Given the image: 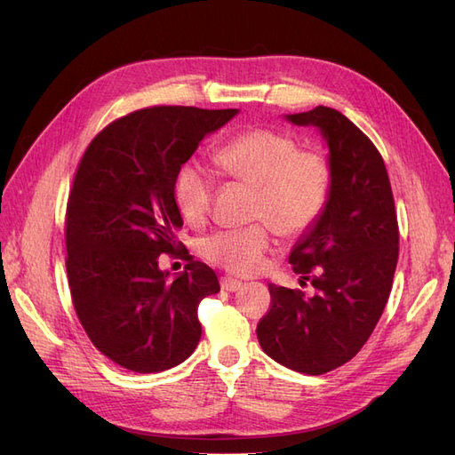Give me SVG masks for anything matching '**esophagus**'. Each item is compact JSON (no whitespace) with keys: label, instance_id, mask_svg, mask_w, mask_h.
Listing matches in <instances>:
<instances>
[{"label":"esophagus","instance_id":"esophagus-1","mask_svg":"<svg viewBox=\"0 0 455 455\" xmlns=\"http://www.w3.org/2000/svg\"><path fill=\"white\" fill-rule=\"evenodd\" d=\"M220 284H222V288H224L226 292H235V291H239V288L243 286L241 281L231 279V277H222V281H220Z\"/></svg>","mask_w":455,"mask_h":455}]
</instances>
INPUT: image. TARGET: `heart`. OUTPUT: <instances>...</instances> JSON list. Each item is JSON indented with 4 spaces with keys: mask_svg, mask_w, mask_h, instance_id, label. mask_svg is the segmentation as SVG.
<instances>
[{
    "mask_svg": "<svg viewBox=\"0 0 455 455\" xmlns=\"http://www.w3.org/2000/svg\"><path fill=\"white\" fill-rule=\"evenodd\" d=\"M218 171L254 188L251 216L281 237H296L321 216L328 201L330 169L313 151L298 149L291 136L273 129L237 134L214 154ZM214 180L197 163H186L174 180V201L189 222L199 224L211 211ZM271 251L269 228L254 224L222 229L201 241V254L229 273H256Z\"/></svg>",
    "mask_w": 455,
    "mask_h": 455,
    "instance_id": "obj_1",
    "label": "heart"
}]
</instances>
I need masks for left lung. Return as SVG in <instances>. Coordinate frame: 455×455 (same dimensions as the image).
I'll return each instance as SVG.
<instances>
[{"label": "left lung", "instance_id": "obj_1", "mask_svg": "<svg viewBox=\"0 0 455 455\" xmlns=\"http://www.w3.org/2000/svg\"><path fill=\"white\" fill-rule=\"evenodd\" d=\"M284 119L319 131L330 191L288 256L299 284L309 281L315 294L269 283L273 306L256 334L273 361L319 376L351 361L374 332L393 286L398 226L385 163L359 127L326 106Z\"/></svg>", "mask_w": 455, "mask_h": 455}]
</instances>
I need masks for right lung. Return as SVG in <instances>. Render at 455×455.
Masks as SVG:
<instances>
[{
    "label": "right lung",
    "mask_w": 455,
    "mask_h": 455,
    "mask_svg": "<svg viewBox=\"0 0 455 455\" xmlns=\"http://www.w3.org/2000/svg\"><path fill=\"white\" fill-rule=\"evenodd\" d=\"M237 114L139 109L108 125L79 163L66 214L68 283L94 347L123 368L163 371L197 347V307L220 292L216 273L188 256L171 279L159 256L178 251L174 233L184 224L174 201L178 171Z\"/></svg>",
    "instance_id": "right-lung-1"
}]
</instances>
